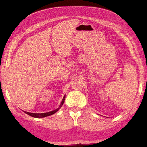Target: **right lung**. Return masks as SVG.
Returning <instances> with one entry per match:
<instances>
[{
    "instance_id": "obj_1",
    "label": "right lung",
    "mask_w": 147,
    "mask_h": 147,
    "mask_svg": "<svg viewBox=\"0 0 147 147\" xmlns=\"http://www.w3.org/2000/svg\"><path fill=\"white\" fill-rule=\"evenodd\" d=\"M64 101H65V96H64V97H63V100H62L61 104L60 106H59V108H60V107H61L62 105H63V102H64ZM59 108H58V109H55V110H54V111H50V112H47V113H32L26 112V111H24V112L25 113H26V114H28V115H29L30 116H32V117H36V118H41V117H45L49 116V115H53V114L55 113L57 111H58V109H59Z\"/></svg>"
}]
</instances>
